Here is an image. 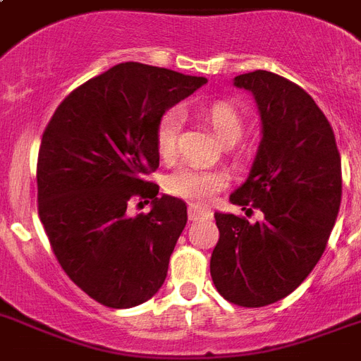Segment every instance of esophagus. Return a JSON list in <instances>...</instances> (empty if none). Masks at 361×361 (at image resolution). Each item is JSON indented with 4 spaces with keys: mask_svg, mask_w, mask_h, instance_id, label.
<instances>
[{
    "mask_svg": "<svg viewBox=\"0 0 361 361\" xmlns=\"http://www.w3.org/2000/svg\"><path fill=\"white\" fill-rule=\"evenodd\" d=\"M212 217H214V214H212V209H209V208L195 206V204H191V206H189V219H191V221L212 219Z\"/></svg>",
    "mask_w": 361,
    "mask_h": 361,
    "instance_id": "34e87169",
    "label": "esophagus"
}]
</instances>
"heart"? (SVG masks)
<instances>
[{"label":"heart","mask_w":361,"mask_h":361,"mask_svg":"<svg viewBox=\"0 0 361 361\" xmlns=\"http://www.w3.org/2000/svg\"><path fill=\"white\" fill-rule=\"evenodd\" d=\"M204 118L214 129L215 136L223 144H236L243 133V120L238 110L228 101H215L204 110ZM181 114L180 110H169L161 118L157 127V146L161 155H170L176 147V138L180 133ZM225 185V176L219 170L200 169V166H180L166 178V191L174 197L204 202Z\"/></svg>","instance_id":"heart-1"}]
</instances>
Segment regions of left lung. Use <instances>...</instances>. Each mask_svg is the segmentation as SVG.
I'll return each instance as SVG.
<instances>
[{
    "label": "left lung",
    "instance_id": "obj_1",
    "mask_svg": "<svg viewBox=\"0 0 361 361\" xmlns=\"http://www.w3.org/2000/svg\"><path fill=\"white\" fill-rule=\"evenodd\" d=\"M234 86L255 99L262 138L231 202L264 219L217 212L209 271L225 300L264 307L296 290L322 257L341 206V157L330 121L300 86L268 71Z\"/></svg>",
    "mask_w": 361,
    "mask_h": 361
}]
</instances>
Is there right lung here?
<instances>
[{
	"instance_id": "right-lung-1",
	"label": "right lung",
	"mask_w": 361,
	"mask_h": 361,
	"mask_svg": "<svg viewBox=\"0 0 361 361\" xmlns=\"http://www.w3.org/2000/svg\"><path fill=\"white\" fill-rule=\"evenodd\" d=\"M206 82L127 61L82 84L47 125L37 163L39 217L65 274L106 307H136L166 279L187 206L157 197L144 174L159 166L164 112ZM133 196L152 198L149 214H126Z\"/></svg>"
}]
</instances>
